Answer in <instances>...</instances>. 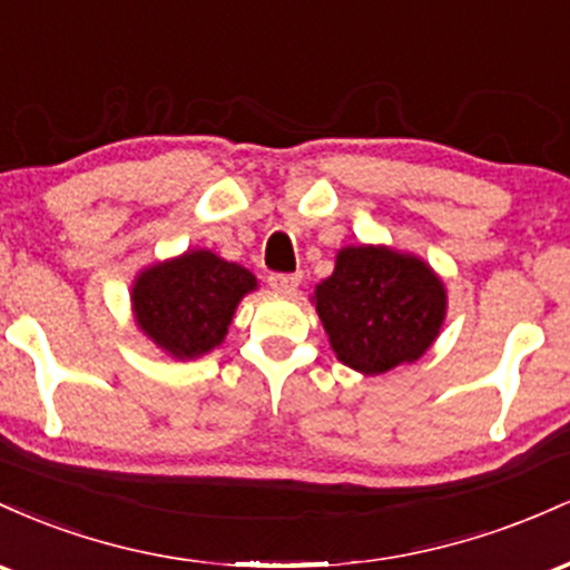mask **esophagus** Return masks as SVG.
Instances as JSON below:
<instances>
[{
	"mask_svg": "<svg viewBox=\"0 0 570 570\" xmlns=\"http://www.w3.org/2000/svg\"><path fill=\"white\" fill-rule=\"evenodd\" d=\"M298 285H302V277H298V274H272V277H268V287H272L274 293H279V296H293V293L298 291Z\"/></svg>",
	"mask_w": 570,
	"mask_h": 570,
	"instance_id": "34e87169",
	"label": "esophagus"
}]
</instances>
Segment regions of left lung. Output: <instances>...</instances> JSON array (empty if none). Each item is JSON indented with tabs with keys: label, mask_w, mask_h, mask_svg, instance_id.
I'll return each mask as SVG.
<instances>
[{
	"label": "left lung",
	"mask_w": 570,
	"mask_h": 570,
	"mask_svg": "<svg viewBox=\"0 0 570 570\" xmlns=\"http://www.w3.org/2000/svg\"><path fill=\"white\" fill-rule=\"evenodd\" d=\"M336 361L363 376L420 361L446 320V287L428 261L387 245H347L309 296Z\"/></svg>",
	"instance_id": "left-lung-1"
}]
</instances>
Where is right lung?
Returning <instances> with one entry per match:
<instances>
[{
	"label": "right lung",
	"instance_id": "1",
	"mask_svg": "<svg viewBox=\"0 0 570 570\" xmlns=\"http://www.w3.org/2000/svg\"><path fill=\"white\" fill-rule=\"evenodd\" d=\"M258 291L250 268L213 250H185L139 268L131 312L139 334L175 361H196L226 342L236 306Z\"/></svg>",
	"mask_w": 570,
	"mask_h": 570
}]
</instances>
